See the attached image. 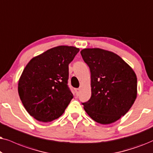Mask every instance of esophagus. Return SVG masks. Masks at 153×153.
<instances>
[{"label":"esophagus","mask_w":153,"mask_h":153,"mask_svg":"<svg viewBox=\"0 0 153 153\" xmlns=\"http://www.w3.org/2000/svg\"><path fill=\"white\" fill-rule=\"evenodd\" d=\"M75 92H76L77 96H79V94H80V89L78 88V89H75Z\"/></svg>","instance_id":"34e87169"}]
</instances>
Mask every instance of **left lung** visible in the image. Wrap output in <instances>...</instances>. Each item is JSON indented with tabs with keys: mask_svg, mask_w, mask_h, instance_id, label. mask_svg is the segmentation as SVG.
<instances>
[{
	"mask_svg": "<svg viewBox=\"0 0 153 153\" xmlns=\"http://www.w3.org/2000/svg\"><path fill=\"white\" fill-rule=\"evenodd\" d=\"M91 73L90 99L83 103L93 120L109 125L125 115L137 97V78L133 69L120 56L101 48L80 52Z\"/></svg>",
	"mask_w": 153,
	"mask_h": 153,
	"instance_id": "obj_1",
	"label": "left lung"
}]
</instances>
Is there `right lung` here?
Here are the masks:
<instances>
[{"label":"right lung","mask_w":153,"mask_h":153,"mask_svg":"<svg viewBox=\"0 0 153 153\" xmlns=\"http://www.w3.org/2000/svg\"><path fill=\"white\" fill-rule=\"evenodd\" d=\"M80 49L60 45L30 60L18 82L22 104L38 121L50 123L64 113L73 94L68 88V64Z\"/></svg>","instance_id":"add662e5"}]
</instances>
